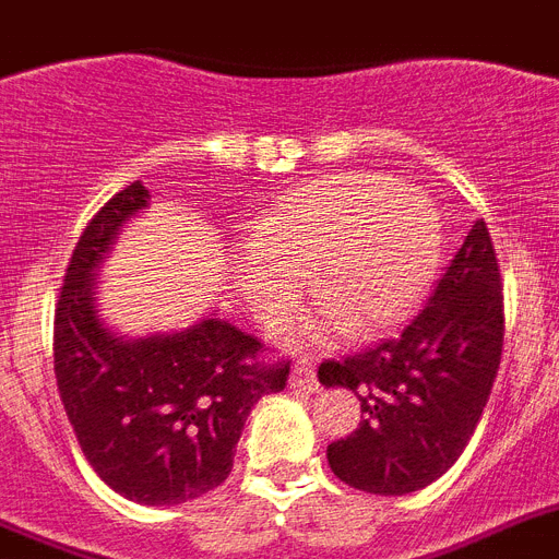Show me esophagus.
<instances>
[{
  "label": "esophagus",
  "instance_id": "esophagus-1",
  "mask_svg": "<svg viewBox=\"0 0 559 559\" xmlns=\"http://www.w3.org/2000/svg\"><path fill=\"white\" fill-rule=\"evenodd\" d=\"M290 388L302 390V393H317L319 381H317V373H313L311 361L302 359L297 367H294V373H290Z\"/></svg>",
  "mask_w": 559,
  "mask_h": 559
}]
</instances>
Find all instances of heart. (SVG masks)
<instances>
[{
	"label": "heart",
	"instance_id": "b5f03b06",
	"mask_svg": "<svg viewBox=\"0 0 559 559\" xmlns=\"http://www.w3.org/2000/svg\"><path fill=\"white\" fill-rule=\"evenodd\" d=\"M254 237L269 257L248 269L262 322L283 325L302 297L299 280L313 274L317 305L353 338L399 325L427 294L438 262L432 206L384 175L299 183L257 223Z\"/></svg>",
	"mask_w": 559,
	"mask_h": 559
}]
</instances>
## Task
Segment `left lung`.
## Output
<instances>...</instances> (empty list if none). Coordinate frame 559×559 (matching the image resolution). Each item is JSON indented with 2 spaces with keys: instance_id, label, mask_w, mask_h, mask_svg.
<instances>
[{
  "instance_id": "obj_1",
  "label": "left lung",
  "mask_w": 559,
  "mask_h": 559,
  "mask_svg": "<svg viewBox=\"0 0 559 559\" xmlns=\"http://www.w3.org/2000/svg\"><path fill=\"white\" fill-rule=\"evenodd\" d=\"M503 283L484 221L466 234L418 313L395 338L319 365L347 388L361 421L328 443L338 480L370 495L418 492L455 464L478 427L503 353Z\"/></svg>"
}]
</instances>
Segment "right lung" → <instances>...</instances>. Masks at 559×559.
<instances>
[{
  "mask_svg": "<svg viewBox=\"0 0 559 559\" xmlns=\"http://www.w3.org/2000/svg\"><path fill=\"white\" fill-rule=\"evenodd\" d=\"M146 198L135 180L81 231L56 299L52 370L98 478L143 507H175L228 478L248 413L285 390L290 359H274L260 338L212 317L143 338L98 322L93 269Z\"/></svg>",
  "mask_w": 559,
  "mask_h": 559,
  "instance_id": "obj_1",
  "label": "right lung"
}]
</instances>
